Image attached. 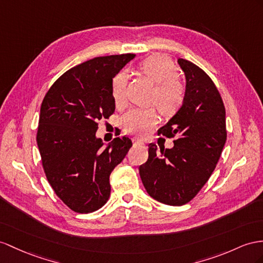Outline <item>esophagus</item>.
Here are the masks:
<instances>
[{
	"instance_id": "obj_1",
	"label": "esophagus",
	"mask_w": 263,
	"mask_h": 263,
	"mask_svg": "<svg viewBox=\"0 0 263 263\" xmlns=\"http://www.w3.org/2000/svg\"><path fill=\"white\" fill-rule=\"evenodd\" d=\"M133 143L136 144V145H144V142H142V141H141V140H138V139L133 140Z\"/></svg>"
}]
</instances>
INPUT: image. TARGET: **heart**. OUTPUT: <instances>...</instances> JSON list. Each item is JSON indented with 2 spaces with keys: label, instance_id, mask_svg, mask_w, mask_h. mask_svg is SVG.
<instances>
[{
  "label": "heart",
  "instance_id": "heart-1",
  "mask_svg": "<svg viewBox=\"0 0 263 263\" xmlns=\"http://www.w3.org/2000/svg\"><path fill=\"white\" fill-rule=\"evenodd\" d=\"M141 73L156 83L151 94V103L157 104L159 111L164 117H172L185 99V86L179 79V70L172 60L164 54H153L140 63ZM127 73L122 70L112 79L111 92L114 104L123 106L126 98ZM156 107L133 109L123 117V129L125 132L138 137H145L158 123Z\"/></svg>",
  "mask_w": 263,
  "mask_h": 263
}]
</instances>
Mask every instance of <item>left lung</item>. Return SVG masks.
Instances as JSON below:
<instances>
[{
  "label": "left lung",
  "instance_id": "8db88e82",
  "mask_svg": "<svg viewBox=\"0 0 263 263\" xmlns=\"http://www.w3.org/2000/svg\"><path fill=\"white\" fill-rule=\"evenodd\" d=\"M183 105L158 134L173 141L172 149L149 144V159L139 172L146 192L161 203L183 205L202 189L215 169L227 141L226 109L211 78L184 59Z\"/></svg>",
  "mask_w": 263,
  "mask_h": 263
}]
</instances>
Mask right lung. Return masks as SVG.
Listing matches in <instances>:
<instances>
[{
	"instance_id": "right-lung-1",
	"label": "right lung",
	"mask_w": 263,
	"mask_h": 263,
	"mask_svg": "<svg viewBox=\"0 0 263 263\" xmlns=\"http://www.w3.org/2000/svg\"><path fill=\"white\" fill-rule=\"evenodd\" d=\"M134 57H98L74 66L43 99L36 133L43 170L57 196L74 212H94L106 203L110 174L132 146L123 137L103 147L96 132L99 121L116 110L113 77Z\"/></svg>"
}]
</instances>
